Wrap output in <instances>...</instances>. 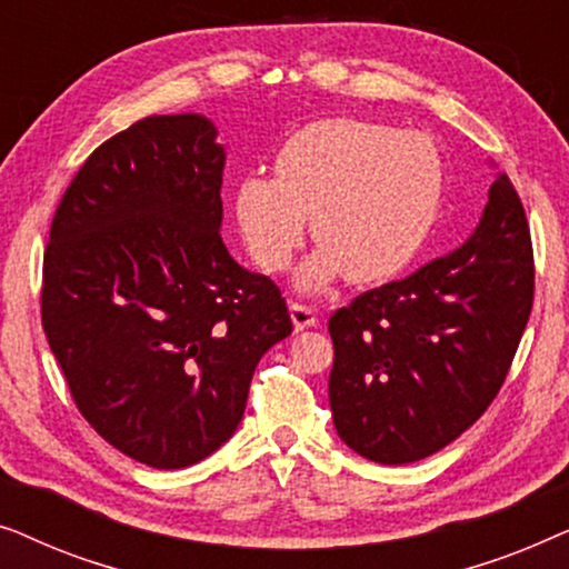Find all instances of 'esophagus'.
Segmentation results:
<instances>
[{"mask_svg": "<svg viewBox=\"0 0 569 569\" xmlns=\"http://www.w3.org/2000/svg\"><path fill=\"white\" fill-rule=\"evenodd\" d=\"M290 316H292V323H295V331H302V329H310V326L318 323V313L306 302H292L290 306Z\"/></svg>", "mask_w": 569, "mask_h": 569, "instance_id": "34e87169", "label": "esophagus"}]
</instances>
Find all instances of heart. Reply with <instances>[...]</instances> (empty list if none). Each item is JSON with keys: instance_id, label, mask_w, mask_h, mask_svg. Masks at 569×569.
Listing matches in <instances>:
<instances>
[{"instance_id": "obj_1", "label": "heart", "mask_w": 569, "mask_h": 569, "mask_svg": "<svg viewBox=\"0 0 569 569\" xmlns=\"http://www.w3.org/2000/svg\"><path fill=\"white\" fill-rule=\"evenodd\" d=\"M274 173L240 178L236 220L248 253L274 274L290 267L313 217L321 246L300 271L306 290L347 271L355 282L396 277L430 240L446 197V160L430 134L362 119L295 131Z\"/></svg>"}]
</instances>
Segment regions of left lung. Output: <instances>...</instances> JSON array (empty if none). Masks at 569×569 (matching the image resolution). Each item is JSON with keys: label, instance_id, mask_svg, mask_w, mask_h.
<instances>
[{"label": "left lung", "instance_id": "left-lung-1", "mask_svg": "<svg viewBox=\"0 0 569 569\" xmlns=\"http://www.w3.org/2000/svg\"><path fill=\"white\" fill-rule=\"evenodd\" d=\"M531 306V230L500 173L461 248L329 318L339 438L386 466L438 453L500 393Z\"/></svg>", "mask_w": 569, "mask_h": 569}]
</instances>
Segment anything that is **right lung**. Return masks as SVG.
Segmentation results:
<instances>
[{
	"label": "right lung",
	"instance_id": "1",
	"mask_svg": "<svg viewBox=\"0 0 569 569\" xmlns=\"http://www.w3.org/2000/svg\"><path fill=\"white\" fill-rule=\"evenodd\" d=\"M199 113L147 116L84 160L53 214L41 321L77 409L152 469L232 438L269 347L279 287L220 238L224 150Z\"/></svg>",
	"mask_w": 569,
	"mask_h": 569
}]
</instances>
